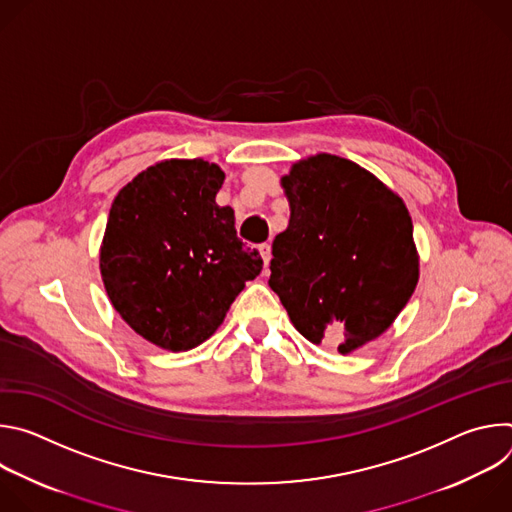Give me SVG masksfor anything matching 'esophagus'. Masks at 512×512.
<instances>
[{
  "mask_svg": "<svg viewBox=\"0 0 512 512\" xmlns=\"http://www.w3.org/2000/svg\"><path fill=\"white\" fill-rule=\"evenodd\" d=\"M259 253H261V257H263L265 267H267V265H269V261H271V245H267V243L259 245Z\"/></svg>",
  "mask_w": 512,
  "mask_h": 512,
  "instance_id": "esophagus-1",
  "label": "esophagus"
}]
</instances>
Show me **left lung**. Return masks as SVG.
<instances>
[{
  "instance_id": "8db88e82",
  "label": "left lung",
  "mask_w": 512,
  "mask_h": 512,
  "mask_svg": "<svg viewBox=\"0 0 512 512\" xmlns=\"http://www.w3.org/2000/svg\"><path fill=\"white\" fill-rule=\"evenodd\" d=\"M289 225L273 241L269 287L298 332L346 354L381 336L419 279L405 202L358 164L318 154L281 178Z\"/></svg>"
}]
</instances>
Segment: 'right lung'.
I'll return each instance as SVG.
<instances>
[{"mask_svg": "<svg viewBox=\"0 0 512 512\" xmlns=\"http://www.w3.org/2000/svg\"><path fill=\"white\" fill-rule=\"evenodd\" d=\"M225 172L216 164L166 160L115 196L101 245V275L119 316L145 340L178 352L223 324L245 281L263 269L218 206Z\"/></svg>", "mask_w": 512, "mask_h": 512, "instance_id": "1", "label": "right lung"}]
</instances>
